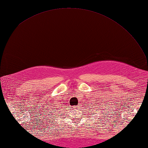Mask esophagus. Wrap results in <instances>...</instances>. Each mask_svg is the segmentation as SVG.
Segmentation results:
<instances>
[{
    "instance_id": "obj_1",
    "label": "esophagus",
    "mask_w": 148,
    "mask_h": 148,
    "mask_svg": "<svg viewBox=\"0 0 148 148\" xmlns=\"http://www.w3.org/2000/svg\"><path fill=\"white\" fill-rule=\"evenodd\" d=\"M75 109H76V111H77V109H79V107H78V106L75 107Z\"/></svg>"
}]
</instances>
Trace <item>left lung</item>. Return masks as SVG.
<instances>
[{"label": "left lung", "mask_w": 148, "mask_h": 148, "mask_svg": "<svg viewBox=\"0 0 148 148\" xmlns=\"http://www.w3.org/2000/svg\"><path fill=\"white\" fill-rule=\"evenodd\" d=\"M103 111H104V110H103Z\"/></svg>", "instance_id": "obj_1"}]
</instances>
